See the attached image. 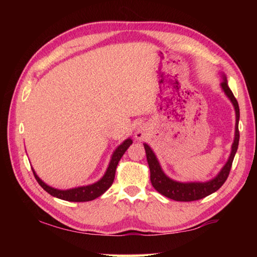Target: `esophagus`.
I'll return each instance as SVG.
<instances>
[{
  "label": "esophagus",
  "instance_id": "1",
  "mask_svg": "<svg viewBox=\"0 0 257 257\" xmlns=\"http://www.w3.org/2000/svg\"><path fill=\"white\" fill-rule=\"evenodd\" d=\"M147 135V127L145 124H138L136 129H135V137L138 141H142V139H144Z\"/></svg>",
  "mask_w": 257,
  "mask_h": 257
}]
</instances>
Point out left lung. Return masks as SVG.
Here are the masks:
<instances>
[{
    "label": "left lung",
    "instance_id": "obj_1",
    "mask_svg": "<svg viewBox=\"0 0 257 257\" xmlns=\"http://www.w3.org/2000/svg\"><path fill=\"white\" fill-rule=\"evenodd\" d=\"M222 79L223 81L221 82V88H222L224 94L227 95L230 102L232 103L234 112H236V127H234V139L231 146V153H230L227 163L224 164V167L221 169V171L217 173L216 177L205 182H180L172 180L171 178H169L163 172L162 168H161L159 161L154 154V152L152 151L149 145L144 144L147 163H149L151 171V182L154 188L165 197L178 202L197 201V199H202L214 193V191L219 189L220 187L224 184V181L227 180L239 144V105L236 97L233 96L231 89L229 88L227 78H225L224 75H222Z\"/></svg>",
    "mask_w": 257,
    "mask_h": 257
}]
</instances>
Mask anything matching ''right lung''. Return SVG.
I'll return each instance as SVG.
<instances>
[{"label":"right lung","mask_w":257,"mask_h":257,"mask_svg":"<svg viewBox=\"0 0 257 257\" xmlns=\"http://www.w3.org/2000/svg\"><path fill=\"white\" fill-rule=\"evenodd\" d=\"M132 144H133V141L130 138H128L125 139L122 144L118 146V149H116L114 151V153L112 154V158H111L110 163H108L106 172L104 173V176L101 178V179L92 185L77 187V188H71L67 190H61L46 185L45 182L42 181L41 178L36 175V172L33 170L34 176L36 178L38 184L41 185L42 188L56 198L63 199V201H68V202L93 201V199L99 197L101 195L105 193L108 188H110L111 185L113 184V180H114L115 170H116V167H118L119 161L121 158H122L124 152L127 151L128 147Z\"/></svg>","instance_id":"right-lung-1"}]
</instances>
